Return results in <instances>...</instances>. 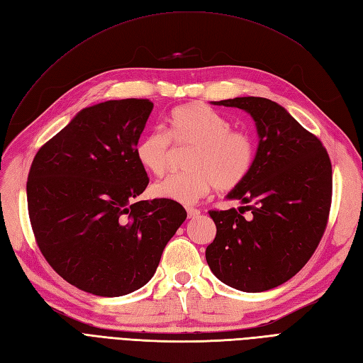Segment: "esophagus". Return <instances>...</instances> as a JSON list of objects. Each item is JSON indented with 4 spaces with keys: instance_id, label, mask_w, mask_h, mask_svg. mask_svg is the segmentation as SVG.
<instances>
[{
    "instance_id": "obj_1",
    "label": "esophagus",
    "mask_w": 363,
    "mask_h": 363,
    "mask_svg": "<svg viewBox=\"0 0 363 363\" xmlns=\"http://www.w3.org/2000/svg\"><path fill=\"white\" fill-rule=\"evenodd\" d=\"M199 215H200V211H196V208H194V207H188V218L189 219H194Z\"/></svg>"
}]
</instances>
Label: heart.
<instances>
[{
	"label": "heart",
	"mask_w": 363,
	"mask_h": 363,
	"mask_svg": "<svg viewBox=\"0 0 363 363\" xmlns=\"http://www.w3.org/2000/svg\"><path fill=\"white\" fill-rule=\"evenodd\" d=\"M230 123L212 107L191 103L175 108L167 133L150 131L135 147L140 167L152 175L167 172L172 157L171 142L194 147L188 174H175L151 186L155 199L192 204L212 188L225 192L242 183L255 164V139L244 130H230Z\"/></svg>",
	"instance_id": "heart-1"
}]
</instances>
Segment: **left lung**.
I'll use <instances>...</instances> for the list:
<instances>
[{
  "instance_id": "left-lung-1",
  "label": "left lung",
  "mask_w": 363,
  "mask_h": 363,
  "mask_svg": "<svg viewBox=\"0 0 363 363\" xmlns=\"http://www.w3.org/2000/svg\"><path fill=\"white\" fill-rule=\"evenodd\" d=\"M242 108L256 123L259 145L248 177L225 199L242 204L211 211L216 225L206 260L216 279L263 292L292 279L324 235L332 203V163L321 140L286 108L260 96L212 101ZM251 210L248 218L243 216Z\"/></svg>"
}]
</instances>
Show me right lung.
<instances>
[{"label": "right lung", "mask_w": 363, "mask_h": 363, "mask_svg": "<svg viewBox=\"0 0 363 363\" xmlns=\"http://www.w3.org/2000/svg\"><path fill=\"white\" fill-rule=\"evenodd\" d=\"M152 107L136 98L86 107L33 159L27 203L36 242L84 292L121 296L144 286L188 216L175 201L136 200L150 180L135 147Z\"/></svg>", "instance_id": "right-lung-1"}]
</instances>
